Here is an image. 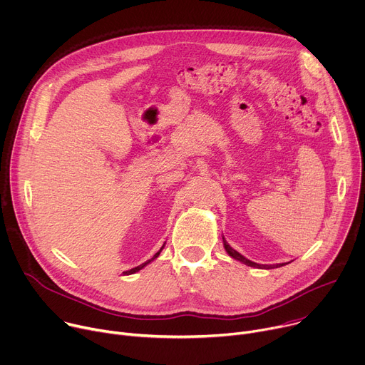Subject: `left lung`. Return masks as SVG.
I'll return each mask as SVG.
<instances>
[{
    "instance_id": "obj_1",
    "label": "left lung",
    "mask_w": 365,
    "mask_h": 365,
    "mask_svg": "<svg viewBox=\"0 0 365 365\" xmlns=\"http://www.w3.org/2000/svg\"><path fill=\"white\" fill-rule=\"evenodd\" d=\"M223 243H225V249H226V252L233 257V259H236V260H239V262H242V263H245V264H247V266H252V267H259V269H273V267H280V266H283V263H279V264H259V263H255V262H252V260H249V259H246L245 256H242L239 252H236L233 247H230V245L226 242V239L223 237Z\"/></svg>"
}]
</instances>
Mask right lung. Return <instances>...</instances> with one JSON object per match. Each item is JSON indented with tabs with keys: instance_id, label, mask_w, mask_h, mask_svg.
Here are the masks:
<instances>
[{
	"instance_id": "right-lung-1",
	"label": "right lung",
	"mask_w": 365,
	"mask_h": 365,
	"mask_svg": "<svg viewBox=\"0 0 365 365\" xmlns=\"http://www.w3.org/2000/svg\"><path fill=\"white\" fill-rule=\"evenodd\" d=\"M164 245H165V243H164ZM163 249H164V246H163V247H161V249H160V250H158V252H157V253H155V255H154V257H153V259H150V260H147V262H145V263H142V264H139V266H136V267H133V269H130V270H126V272H123V274H132V273H135V272H138V270H140V269H142V267H145V266H147V264H148V263H151V262H153V260H154V259H157V257H158V256H160V253H161V250H163Z\"/></svg>"
}]
</instances>
